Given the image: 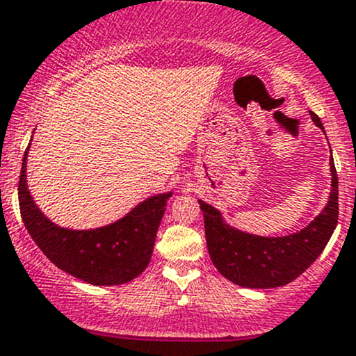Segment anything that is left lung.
<instances>
[{"label": "left lung", "instance_id": "8db88e82", "mask_svg": "<svg viewBox=\"0 0 356 356\" xmlns=\"http://www.w3.org/2000/svg\"><path fill=\"white\" fill-rule=\"evenodd\" d=\"M310 116L324 131L318 116L315 113ZM329 164L332 190L327 205L305 229L288 236L266 238L238 232L222 222L218 209L199 200L209 255L226 280L243 288H277L291 283L312 266L327 245L339 218L338 175L332 156Z\"/></svg>", "mask_w": 356, "mask_h": 356}]
</instances>
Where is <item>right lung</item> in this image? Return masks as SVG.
Here are the masks:
<instances>
[{
  "label": "right lung",
  "instance_id": "obj_1",
  "mask_svg": "<svg viewBox=\"0 0 356 356\" xmlns=\"http://www.w3.org/2000/svg\"><path fill=\"white\" fill-rule=\"evenodd\" d=\"M27 151L18 179V204L22 221L42 254L61 270L96 286L123 284L137 277L152 257L157 228L171 193L144 200L130 214L104 228L90 232L60 228L44 218L29 193Z\"/></svg>",
  "mask_w": 356,
  "mask_h": 356
}]
</instances>
